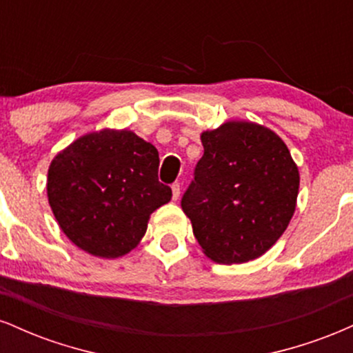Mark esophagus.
I'll use <instances>...</instances> for the list:
<instances>
[{
    "mask_svg": "<svg viewBox=\"0 0 353 353\" xmlns=\"http://www.w3.org/2000/svg\"><path fill=\"white\" fill-rule=\"evenodd\" d=\"M171 189H172V199L177 201V199H179V196H181V184H179V182H174Z\"/></svg>",
    "mask_w": 353,
    "mask_h": 353,
    "instance_id": "esophagus-1",
    "label": "esophagus"
}]
</instances>
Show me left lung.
<instances>
[{
    "label": "left lung",
    "instance_id": "obj_1",
    "mask_svg": "<svg viewBox=\"0 0 353 353\" xmlns=\"http://www.w3.org/2000/svg\"><path fill=\"white\" fill-rule=\"evenodd\" d=\"M204 156L181 205L217 264H244L272 247L294 216L299 169L274 131L229 121L201 134Z\"/></svg>",
    "mask_w": 353,
    "mask_h": 353
}]
</instances>
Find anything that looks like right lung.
Returning <instances> with one entry per match:
<instances>
[{"mask_svg": "<svg viewBox=\"0 0 353 353\" xmlns=\"http://www.w3.org/2000/svg\"><path fill=\"white\" fill-rule=\"evenodd\" d=\"M159 152L132 131L81 136L51 161L48 201L74 245L103 259L131 252L149 216L172 197L157 179Z\"/></svg>", "mask_w": 353, "mask_h": 353, "instance_id": "1", "label": "right lung"}]
</instances>
